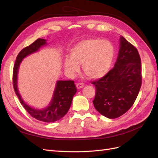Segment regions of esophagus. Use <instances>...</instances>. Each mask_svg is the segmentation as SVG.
Segmentation results:
<instances>
[{
  "label": "esophagus",
  "mask_w": 158,
  "mask_h": 158,
  "mask_svg": "<svg viewBox=\"0 0 158 158\" xmlns=\"http://www.w3.org/2000/svg\"><path fill=\"white\" fill-rule=\"evenodd\" d=\"M84 85V83H81V82L80 83H77V84H76V88H77L78 89H80V88H83Z\"/></svg>",
  "instance_id": "obj_1"
}]
</instances>
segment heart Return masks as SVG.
Masks as SVG:
<instances>
[{"label": "heart", "instance_id": "obj_1", "mask_svg": "<svg viewBox=\"0 0 158 158\" xmlns=\"http://www.w3.org/2000/svg\"><path fill=\"white\" fill-rule=\"evenodd\" d=\"M113 46L107 41L88 39L81 41L70 51V57L64 60V68L70 74L78 72L82 64L84 74L90 79L106 75L111 67L114 56Z\"/></svg>", "mask_w": 158, "mask_h": 158}]
</instances>
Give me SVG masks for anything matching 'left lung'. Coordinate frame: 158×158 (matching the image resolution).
<instances>
[{"label": "left lung", "instance_id": "left-lung-1", "mask_svg": "<svg viewBox=\"0 0 158 158\" xmlns=\"http://www.w3.org/2000/svg\"><path fill=\"white\" fill-rule=\"evenodd\" d=\"M92 84L96 90L93 103L99 113L109 118L125 114L135 103L142 85L141 59L137 49L121 37L114 67Z\"/></svg>", "mask_w": 158, "mask_h": 158}]
</instances>
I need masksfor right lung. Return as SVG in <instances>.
Wrapping results in <instances>:
<instances>
[{"label": "right lung", "instance_id": "add662e5", "mask_svg": "<svg viewBox=\"0 0 158 158\" xmlns=\"http://www.w3.org/2000/svg\"><path fill=\"white\" fill-rule=\"evenodd\" d=\"M45 40L39 38L30 45L21 50L16 57L15 64L14 66L12 82L14 92L20 100L22 106L24 107L28 113L32 117L36 118L37 120L45 123H52L63 118L69 111L72 102H73L74 95L77 91L74 81H58L56 82L53 96H52L51 103L46 108L43 109H35L28 106L23 101L17 88L18 72L19 66H20L22 59L26 56L38 51L41 46L45 45Z\"/></svg>", "mask_w": 158, "mask_h": 158}]
</instances>
